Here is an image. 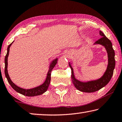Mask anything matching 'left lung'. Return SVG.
<instances>
[{
    "label": "left lung",
    "instance_id": "1",
    "mask_svg": "<svg viewBox=\"0 0 122 122\" xmlns=\"http://www.w3.org/2000/svg\"><path fill=\"white\" fill-rule=\"evenodd\" d=\"M99 34L102 37L94 43L104 46L107 53L108 65L106 70L101 78L96 80L89 81L87 82L80 81L75 78L73 69L70 62L69 66L71 70V79L72 82L77 90L80 91L87 93L94 92L105 86L111 80L113 74V70L115 67V51L112 48V44L110 40L106 37L102 31H99Z\"/></svg>",
    "mask_w": 122,
    "mask_h": 122
}]
</instances>
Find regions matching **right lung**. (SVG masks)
<instances>
[{
	"instance_id": "obj_1",
	"label": "right lung",
	"mask_w": 122,
	"mask_h": 122,
	"mask_svg": "<svg viewBox=\"0 0 122 122\" xmlns=\"http://www.w3.org/2000/svg\"><path fill=\"white\" fill-rule=\"evenodd\" d=\"M13 41L12 43H11L7 47V54L5 56V74L6 76V78L7 81H8V82L10 85L14 89V90L16 91L19 93L22 94L23 95L25 96H28V97H34V96H39L41 94H42L44 93V92H46L48 90V87L50 84V82H51V72L52 69H53L54 67L55 66L57 62V58L56 59H54V60L52 61L51 62V63L49 66V71H48L47 73V76L45 81L44 82L43 84L39 86L36 87H35L31 89H24L19 87L17 86L14 83H13L12 81H11L8 72H7V65H8V63H7V59H8L9 54V51H10V48L11 46L12 45V44L13 43Z\"/></svg>"
}]
</instances>
